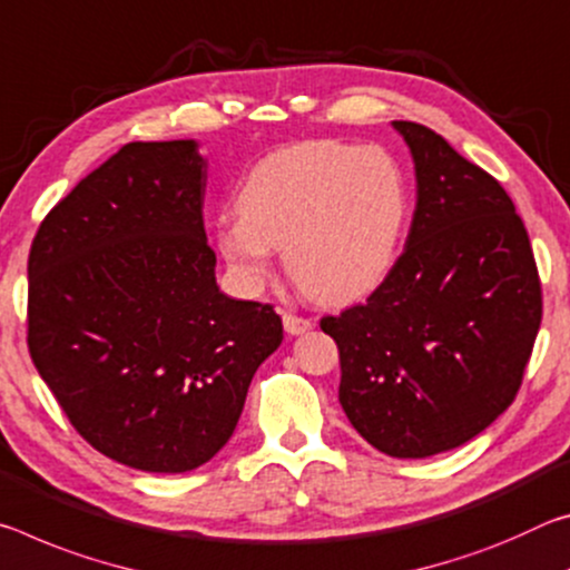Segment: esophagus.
<instances>
[{
	"mask_svg": "<svg viewBox=\"0 0 570 570\" xmlns=\"http://www.w3.org/2000/svg\"><path fill=\"white\" fill-rule=\"evenodd\" d=\"M283 328L287 335H303L313 328V321L301 318V315H293V313H285L283 315Z\"/></svg>",
	"mask_w": 570,
	"mask_h": 570,
	"instance_id": "34e87169",
	"label": "esophagus"
}]
</instances>
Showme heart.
<instances>
[{
	"instance_id": "b5f03b06",
	"label": "heart",
	"mask_w": 570,
	"mask_h": 570,
	"mask_svg": "<svg viewBox=\"0 0 570 570\" xmlns=\"http://www.w3.org/2000/svg\"><path fill=\"white\" fill-rule=\"evenodd\" d=\"M239 217H222L217 247L242 291H257L283 249L291 277L321 303H353L384 283L409 217L404 169L381 146L293 144L252 166Z\"/></svg>"
}]
</instances>
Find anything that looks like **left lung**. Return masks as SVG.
<instances>
[{
	"mask_svg": "<svg viewBox=\"0 0 570 570\" xmlns=\"http://www.w3.org/2000/svg\"><path fill=\"white\" fill-rule=\"evenodd\" d=\"M416 209L404 255L363 305L321 328L338 343V401L399 460L454 450L515 399L543 301L525 224L505 189L432 128L394 120Z\"/></svg>",
	"mask_w": 570,
	"mask_h": 570,
	"instance_id": "1",
	"label": "left lung"
}]
</instances>
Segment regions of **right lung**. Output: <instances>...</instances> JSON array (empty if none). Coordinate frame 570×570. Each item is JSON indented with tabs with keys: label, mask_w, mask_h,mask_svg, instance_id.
Segmentation results:
<instances>
[{
	"label": "right lung",
	"mask_w": 570,
	"mask_h": 570,
	"mask_svg": "<svg viewBox=\"0 0 570 570\" xmlns=\"http://www.w3.org/2000/svg\"><path fill=\"white\" fill-rule=\"evenodd\" d=\"M207 169L194 138L126 144L45 217L27 263L35 368L82 440L134 470L209 462L283 343L273 305L219 291Z\"/></svg>",
	"instance_id": "add662e5"
}]
</instances>
